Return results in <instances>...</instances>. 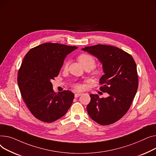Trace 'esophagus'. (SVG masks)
Here are the masks:
<instances>
[{"label": "esophagus", "mask_w": 156, "mask_h": 156, "mask_svg": "<svg viewBox=\"0 0 156 156\" xmlns=\"http://www.w3.org/2000/svg\"><path fill=\"white\" fill-rule=\"evenodd\" d=\"M80 95H82L81 93H76V94H75V98H77L79 97Z\"/></svg>", "instance_id": "esophagus-1"}]
</instances>
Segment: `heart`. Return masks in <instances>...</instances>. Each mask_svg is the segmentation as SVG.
<instances>
[{
    "label": "heart",
    "instance_id": "b5f03b06",
    "mask_svg": "<svg viewBox=\"0 0 156 156\" xmlns=\"http://www.w3.org/2000/svg\"><path fill=\"white\" fill-rule=\"evenodd\" d=\"M78 60L80 62V63L82 64V66H83L84 68L88 67L90 69V70L93 69L96 65V61L94 58L91 56L90 55L87 54V53H82L78 56ZM67 62H66L64 64V67H67ZM94 74H99V70H95L94 71ZM75 88L77 90H80L82 89V86L80 84H76L74 86Z\"/></svg>",
    "mask_w": 156,
    "mask_h": 156
}]
</instances>
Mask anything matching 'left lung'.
<instances>
[{"label":"left lung","instance_id":"1","mask_svg":"<svg viewBox=\"0 0 156 156\" xmlns=\"http://www.w3.org/2000/svg\"><path fill=\"white\" fill-rule=\"evenodd\" d=\"M82 50L103 64L105 74L99 79L100 90L109 96L100 98L90 94L87 106L89 116L96 123L108 125L115 123L129 110L138 89L136 63L131 55L115 47L96 44Z\"/></svg>","mask_w":156,"mask_h":156}]
</instances>
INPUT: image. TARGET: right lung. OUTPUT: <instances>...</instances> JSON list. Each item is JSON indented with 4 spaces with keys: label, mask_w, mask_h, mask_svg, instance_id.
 <instances>
[{
    "label": "right lung",
    "mask_w": 156,
    "mask_h": 156,
    "mask_svg": "<svg viewBox=\"0 0 156 156\" xmlns=\"http://www.w3.org/2000/svg\"><path fill=\"white\" fill-rule=\"evenodd\" d=\"M59 43H46L26 53L17 74V84L24 101L38 120L51 123L69 110L74 94L70 90L56 93L51 80L58 76L63 60L76 49Z\"/></svg>",
    "instance_id": "right-lung-1"
}]
</instances>
